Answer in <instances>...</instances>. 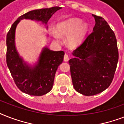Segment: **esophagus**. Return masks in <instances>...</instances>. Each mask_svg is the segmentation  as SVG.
Returning a JSON list of instances; mask_svg holds the SVG:
<instances>
[{
	"instance_id": "34e87169",
	"label": "esophagus",
	"mask_w": 124,
	"mask_h": 124,
	"mask_svg": "<svg viewBox=\"0 0 124 124\" xmlns=\"http://www.w3.org/2000/svg\"><path fill=\"white\" fill-rule=\"evenodd\" d=\"M70 58H69V56H68V54H64V62H68V60H69Z\"/></svg>"
}]
</instances>
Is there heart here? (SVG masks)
I'll return each instance as SVG.
<instances>
[{
	"label": "heart",
	"mask_w": 124,
	"mask_h": 124,
	"mask_svg": "<svg viewBox=\"0 0 124 124\" xmlns=\"http://www.w3.org/2000/svg\"><path fill=\"white\" fill-rule=\"evenodd\" d=\"M80 18H71L62 22L56 26V31L61 37H68V42L71 46H76L80 43L88 31V26L86 23H82ZM56 40L59 37L56 33H53Z\"/></svg>",
	"instance_id": "obj_1"
}]
</instances>
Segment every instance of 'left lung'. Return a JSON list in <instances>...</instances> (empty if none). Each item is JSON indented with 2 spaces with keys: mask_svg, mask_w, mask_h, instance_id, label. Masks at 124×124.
I'll list each match as a JSON object with an SVG mask.
<instances>
[{
  "mask_svg": "<svg viewBox=\"0 0 124 124\" xmlns=\"http://www.w3.org/2000/svg\"><path fill=\"white\" fill-rule=\"evenodd\" d=\"M93 32L73 51L69 60L75 89L85 96L104 91L111 84L118 61L117 42L113 31L101 16Z\"/></svg>",
  "mask_w": 124,
  "mask_h": 124,
  "instance_id": "obj_1",
  "label": "left lung"
}]
</instances>
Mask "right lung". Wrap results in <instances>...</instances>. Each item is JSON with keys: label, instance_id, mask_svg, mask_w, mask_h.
<instances>
[{"label": "right lung", "instance_id": "obj_1", "mask_svg": "<svg viewBox=\"0 0 124 124\" xmlns=\"http://www.w3.org/2000/svg\"><path fill=\"white\" fill-rule=\"evenodd\" d=\"M60 7L30 11L12 24L6 36V63L15 84L23 93L33 96H42L51 90L57 68L64 60L63 51H54L47 47L42 51L37 64L30 67L24 63L15 44L16 26L22 19L41 21L47 24L49 18Z\"/></svg>", "mask_w": 124, "mask_h": 124}]
</instances>
